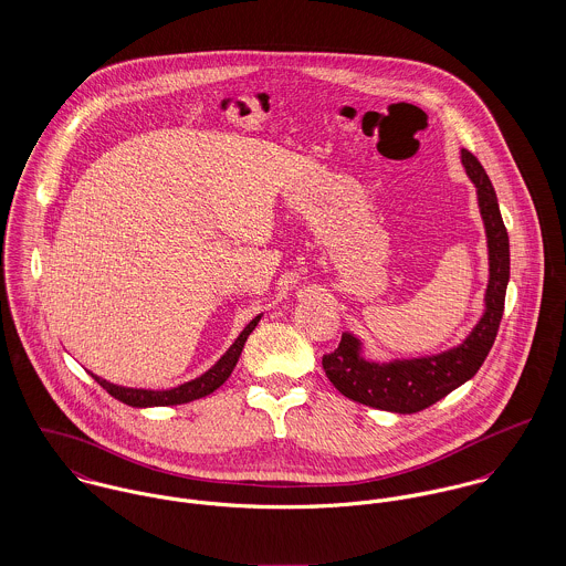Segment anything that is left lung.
<instances>
[{"label":"left lung","instance_id":"8db88e82","mask_svg":"<svg viewBox=\"0 0 566 566\" xmlns=\"http://www.w3.org/2000/svg\"><path fill=\"white\" fill-rule=\"evenodd\" d=\"M462 165L478 189L488 240L484 316L462 344L449 350L392 361L366 359L361 342L353 333H342L339 346L324 355L323 368L328 381L350 401L395 413L420 411L473 379L494 344L510 281V240L482 163L473 153L462 150Z\"/></svg>","mask_w":566,"mask_h":566}]
</instances>
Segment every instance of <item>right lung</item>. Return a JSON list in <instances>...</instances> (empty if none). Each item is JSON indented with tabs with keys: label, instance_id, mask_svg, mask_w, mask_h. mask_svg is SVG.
Wrapping results in <instances>:
<instances>
[{
	"label": "right lung",
	"instance_id": "obj_1",
	"mask_svg": "<svg viewBox=\"0 0 566 566\" xmlns=\"http://www.w3.org/2000/svg\"><path fill=\"white\" fill-rule=\"evenodd\" d=\"M261 321V314L256 318H252L245 324L240 337L231 344V348L216 361V366H211L205 375L169 388V390H144V388H124V386H115L108 384L106 379H99L95 375H91L111 397H115L122 403L130 405V407H165V405H182L196 399H202L211 392H216L233 373V368L238 366V359L242 355L243 344L248 339V335L254 331V326Z\"/></svg>",
	"mask_w": 566,
	"mask_h": 566
}]
</instances>
